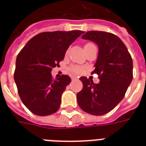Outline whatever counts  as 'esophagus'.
Listing matches in <instances>:
<instances>
[{
  "label": "esophagus",
  "mask_w": 146,
  "mask_h": 146,
  "mask_svg": "<svg viewBox=\"0 0 146 146\" xmlns=\"http://www.w3.org/2000/svg\"><path fill=\"white\" fill-rule=\"evenodd\" d=\"M71 80H78V78L76 77V76H71Z\"/></svg>",
  "instance_id": "1"
}]
</instances>
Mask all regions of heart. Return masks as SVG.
I'll return each mask as SVG.
<instances>
[{
    "instance_id": "1",
    "label": "heart",
    "mask_w": 146,
    "mask_h": 146,
    "mask_svg": "<svg viewBox=\"0 0 146 146\" xmlns=\"http://www.w3.org/2000/svg\"><path fill=\"white\" fill-rule=\"evenodd\" d=\"M90 44H91V43H87V44H85L84 48L85 47L88 46V45H90ZM71 71L75 73H80V72L82 71V68H81V67H80V66H73V67H71Z\"/></svg>"
}]
</instances>
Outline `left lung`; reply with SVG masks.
Here are the masks:
<instances>
[{
  "instance_id": "8db88e82",
  "label": "left lung",
  "mask_w": 146,
  "mask_h": 146,
  "mask_svg": "<svg viewBox=\"0 0 146 146\" xmlns=\"http://www.w3.org/2000/svg\"><path fill=\"white\" fill-rule=\"evenodd\" d=\"M82 39L95 42L98 55L92 73L99 76L95 84L85 76L80 78L83 88L77 93V102L82 111L92 115L108 113L123 98L133 80V60L120 38L112 33L89 31Z\"/></svg>"
}]
</instances>
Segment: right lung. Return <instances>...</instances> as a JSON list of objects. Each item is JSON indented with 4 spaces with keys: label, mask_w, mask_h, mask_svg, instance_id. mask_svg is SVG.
<instances>
[{
    "label": "right lung",
    "mask_w": 146,
    "mask_h": 146,
    "mask_svg": "<svg viewBox=\"0 0 146 146\" xmlns=\"http://www.w3.org/2000/svg\"><path fill=\"white\" fill-rule=\"evenodd\" d=\"M84 32H45L38 34L17 55L14 80L24 105L38 116L59 109L61 96L71 82L69 76L52 80L53 67L59 66L69 46Z\"/></svg>",
    "instance_id": "right-lung-1"
}]
</instances>
